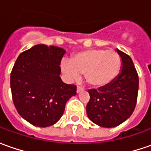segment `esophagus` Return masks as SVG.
Masks as SVG:
<instances>
[{
  "label": "esophagus",
  "instance_id": "1",
  "mask_svg": "<svg viewBox=\"0 0 151 151\" xmlns=\"http://www.w3.org/2000/svg\"><path fill=\"white\" fill-rule=\"evenodd\" d=\"M83 90H84V88H83L82 86H77V89H76V91H77V93L81 92V91H82Z\"/></svg>",
  "mask_w": 151,
  "mask_h": 151
}]
</instances>
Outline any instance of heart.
Instances as JSON below:
<instances>
[{
    "instance_id": "heart-1",
    "label": "heart",
    "mask_w": 151,
    "mask_h": 151,
    "mask_svg": "<svg viewBox=\"0 0 151 151\" xmlns=\"http://www.w3.org/2000/svg\"><path fill=\"white\" fill-rule=\"evenodd\" d=\"M61 67L69 79H77L81 74H84L91 86L101 88L113 83L118 77L122 60L115 51L91 49L74 54L70 60L62 61Z\"/></svg>"
}]
</instances>
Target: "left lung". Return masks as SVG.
<instances>
[{"mask_svg": "<svg viewBox=\"0 0 151 151\" xmlns=\"http://www.w3.org/2000/svg\"><path fill=\"white\" fill-rule=\"evenodd\" d=\"M117 51L123 62L118 77L105 87L88 91L87 116L94 124L104 128L116 127L129 119L138 97L139 76L132 59L124 52Z\"/></svg>", "mask_w": 151, "mask_h": 151, "instance_id": "1", "label": "left lung"}]
</instances>
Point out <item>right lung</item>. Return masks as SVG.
Wrapping results in <instances>:
<instances>
[{"instance_id":"obj_1","label":"right lung","mask_w":151,"mask_h":151,"mask_svg":"<svg viewBox=\"0 0 151 151\" xmlns=\"http://www.w3.org/2000/svg\"><path fill=\"white\" fill-rule=\"evenodd\" d=\"M65 50L38 44L17 57L11 73V90L20 116L38 127L55 124L76 86L62 81L60 62Z\"/></svg>"}]
</instances>
